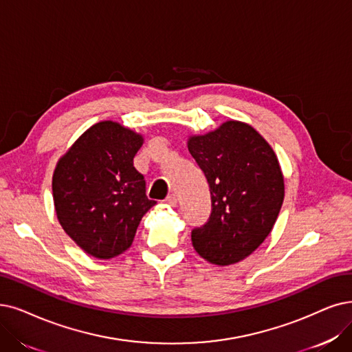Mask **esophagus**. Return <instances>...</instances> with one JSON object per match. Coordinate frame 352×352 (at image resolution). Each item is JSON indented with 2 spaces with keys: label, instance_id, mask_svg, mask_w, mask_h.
Masks as SVG:
<instances>
[{
  "label": "esophagus",
  "instance_id": "34e87169",
  "mask_svg": "<svg viewBox=\"0 0 352 352\" xmlns=\"http://www.w3.org/2000/svg\"><path fill=\"white\" fill-rule=\"evenodd\" d=\"M166 204L168 205V206H176L177 205V198H176V195H168L167 198H166Z\"/></svg>",
  "mask_w": 352,
  "mask_h": 352
}]
</instances>
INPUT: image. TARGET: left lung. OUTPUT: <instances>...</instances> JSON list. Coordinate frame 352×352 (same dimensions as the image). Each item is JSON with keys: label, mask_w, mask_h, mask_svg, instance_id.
Here are the masks:
<instances>
[{"label": "left lung", "mask_w": 352, "mask_h": 352, "mask_svg": "<svg viewBox=\"0 0 352 352\" xmlns=\"http://www.w3.org/2000/svg\"><path fill=\"white\" fill-rule=\"evenodd\" d=\"M188 148L205 173L212 212L192 231L198 254L230 265L256 251L274 227L285 199V177L265 138L250 124L225 121L214 131L189 135Z\"/></svg>", "instance_id": "obj_1"}]
</instances>
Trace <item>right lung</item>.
<instances>
[{
	"label": "right lung",
	"instance_id": "right-lung-1",
	"mask_svg": "<svg viewBox=\"0 0 352 352\" xmlns=\"http://www.w3.org/2000/svg\"><path fill=\"white\" fill-rule=\"evenodd\" d=\"M144 137L116 121L94 124L58 160L52 189L56 217L87 254L108 260L133 244L140 221L156 204L134 167Z\"/></svg>",
	"mask_w": 352,
	"mask_h": 352
}]
</instances>
